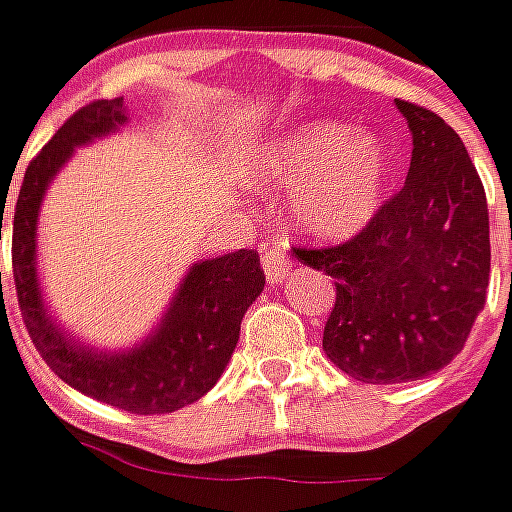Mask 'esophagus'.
Segmentation results:
<instances>
[{"label":"esophagus","mask_w":512,"mask_h":512,"mask_svg":"<svg viewBox=\"0 0 512 512\" xmlns=\"http://www.w3.org/2000/svg\"><path fill=\"white\" fill-rule=\"evenodd\" d=\"M262 267H265L267 282H270V285H279V282H285V276L290 273L293 262H290L285 247L273 245L262 253Z\"/></svg>","instance_id":"esophagus-1"}]
</instances>
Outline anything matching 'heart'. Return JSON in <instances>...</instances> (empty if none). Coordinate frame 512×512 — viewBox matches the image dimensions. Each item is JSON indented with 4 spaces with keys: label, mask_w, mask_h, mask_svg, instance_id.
Returning <instances> with one entry per match:
<instances>
[{
    "label": "heart",
    "mask_w": 512,
    "mask_h": 512,
    "mask_svg": "<svg viewBox=\"0 0 512 512\" xmlns=\"http://www.w3.org/2000/svg\"><path fill=\"white\" fill-rule=\"evenodd\" d=\"M259 170L273 185H293L290 222L319 239L347 236L373 216L384 182L382 145L367 133L313 122L279 136Z\"/></svg>",
    "instance_id": "b5f03b06"
}]
</instances>
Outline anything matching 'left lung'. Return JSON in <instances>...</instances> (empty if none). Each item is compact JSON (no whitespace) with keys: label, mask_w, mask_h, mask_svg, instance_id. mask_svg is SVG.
Instances as JSON below:
<instances>
[{"label":"left lung","mask_w":512,"mask_h":512,"mask_svg":"<svg viewBox=\"0 0 512 512\" xmlns=\"http://www.w3.org/2000/svg\"><path fill=\"white\" fill-rule=\"evenodd\" d=\"M413 133L402 190L347 242L293 247L336 285L327 359L367 384L416 382L462 353L490 285L484 185L439 113L396 99Z\"/></svg>","instance_id":"left-lung-1"}]
</instances>
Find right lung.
<instances>
[{
    "instance_id": "right-lung-1",
    "label": "right lung",
    "mask_w": 512,
    "mask_h": 512,
    "mask_svg": "<svg viewBox=\"0 0 512 512\" xmlns=\"http://www.w3.org/2000/svg\"><path fill=\"white\" fill-rule=\"evenodd\" d=\"M122 122V99H96L76 110L30 159L13 210V285L30 342L62 382L110 407L156 416L193 404L219 382L239 342L242 316L265 287V270L259 265V253L250 247L196 265L179 287L159 333L139 350L122 356L90 353L50 322L33 267L39 202L53 173L73 153V145L108 133Z\"/></svg>"
}]
</instances>
